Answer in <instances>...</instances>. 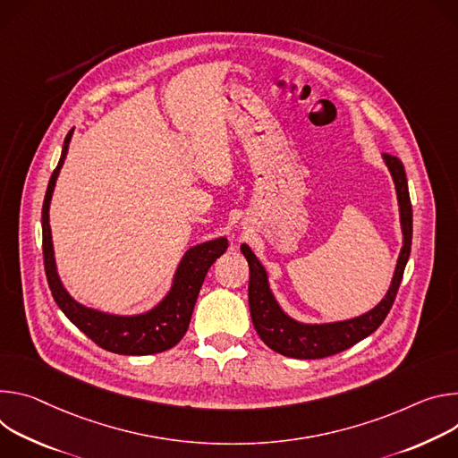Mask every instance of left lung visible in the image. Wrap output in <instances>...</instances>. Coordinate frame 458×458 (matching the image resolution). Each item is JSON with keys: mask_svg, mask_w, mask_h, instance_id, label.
<instances>
[{"mask_svg": "<svg viewBox=\"0 0 458 458\" xmlns=\"http://www.w3.org/2000/svg\"><path fill=\"white\" fill-rule=\"evenodd\" d=\"M382 160L391 173L396 191L402 229V249L387 293L368 313L347 320L324 324H308L294 320L280 308L278 300L275 298L269 287V276L262 262L257 259V255L247 243L240 245L242 255L249 264V311L252 326H255L264 344L269 345L273 351L284 354V357L301 360L331 357V354L345 351L351 345L359 344L360 340L369 336L371 333H375L378 326L386 320L394 301L396 291L400 287L405 264L410 260L413 238V209L410 199L408 178H405L402 162L391 155H382Z\"/></svg>", "mask_w": 458, "mask_h": 458, "instance_id": "obj_1", "label": "left lung"}]
</instances>
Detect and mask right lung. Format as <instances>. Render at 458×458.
Returning <instances> with one entry per match:
<instances>
[{
	"label": "right lung",
	"instance_id": "add662e5",
	"mask_svg": "<svg viewBox=\"0 0 458 458\" xmlns=\"http://www.w3.org/2000/svg\"><path fill=\"white\" fill-rule=\"evenodd\" d=\"M72 132L74 129H71L65 136L62 157L53 176L48 180L41 209L43 262L48 287L53 291L55 301L65 313V317L99 347L118 354H132V357L167 351L183 338L203 278H206L209 267L216 262V259L227 250V238L220 236L189 247L174 271L167 294L155 308H150L145 313L113 315L83 306V303L69 294L60 280L55 259L53 233H50L48 224L50 199H53L56 180L67 158Z\"/></svg>",
	"mask_w": 458,
	"mask_h": 458
}]
</instances>
